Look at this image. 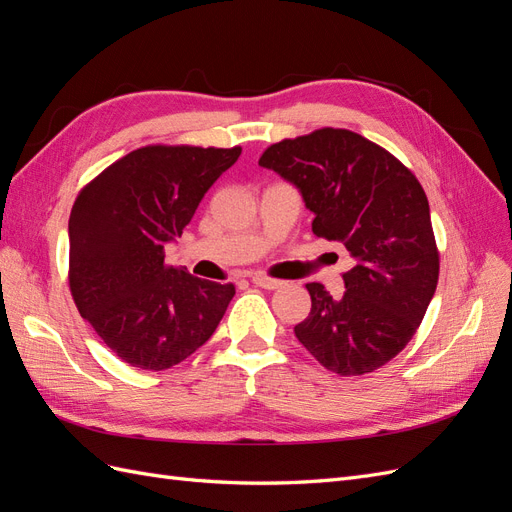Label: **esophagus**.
I'll use <instances>...</instances> for the list:
<instances>
[{
	"label": "esophagus",
	"instance_id": "obj_1",
	"mask_svg": "<svg viewBox=\"0 0 512 512\" xmlns=\"http://www.w3.org/2000/svg\"><path fill=\"white\" fill-rule=\"evenodd\" d=\"M252 282L258 286V288H265V290H275V288H282V280H275V277H269V275H262V273H256L252 275Z\"/></svg>",
	"mask_w": 512,
	"mask_h": 512
}]
</instances>
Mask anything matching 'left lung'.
Returning <instances> with one entry per match:
<instances>
[{
	"label": "left lung",
	"mask_w": 512,
	"mask_h": 512,
	"mask_svg": "<svg viewBox=\"0 0 512 512\" xmlns=\"http://www.w3.org/2000/svg\"><path fill=\"white\" fill-rule=\"evenodd\" d=\"M258 164L297 185L316 215L314 235L342 241L354 258L342 299L305 284L312 309L294 335L339 376L380 369L408 346L438 286L423 185L391 151L344 128L284 138Z\"/></svg>",
	"instance_id": "obj_1"
}]
</instances>
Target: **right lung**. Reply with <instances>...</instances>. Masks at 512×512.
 I'll return each instance as SVG.
<instances>
[{"instance_id": "1", "label": "right lung", "mask_w": 512, "mask_h": 512, "mask_svg": "<svg viewBox=\"0 0 512 512\" xmlns=\"http://www.w3.org/2000/svg\"><path fill=\"white\" fill-rule=\"evenodd\" d=\"M241 147L147 145L91 179L70 213L68 284L79 314L123 363L162 371L218 329L235 284L168 265L211 185Z\"/></svg>"}]
</instances>
